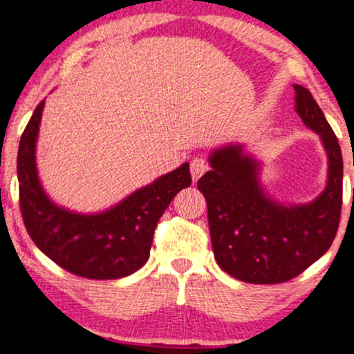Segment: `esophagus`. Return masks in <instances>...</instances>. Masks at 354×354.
<instances>
[{"mask_svg":"<svg viewBox=\"0 0 354 354\" xmlns=\"http://www.w3.org/2000/svg\"><path fill=\"white\" fill-rule=\"evenodd\" d=\"M189 168H191V176H193V181H198L203 174L208 171L209 165L205 158H194V160H191Z\"/></svg>","mask_w":354,"mask_h":354,"instance_id":"obj_1","label":"esophagus"}]
</instances>
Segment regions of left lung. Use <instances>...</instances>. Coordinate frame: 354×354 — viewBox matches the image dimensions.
I'll use <instances>...</instances> for the list:
<instances>
[{
  "instance_id": "1",
  "label": "left lung",
  "mask_w": 354,
  "mask_h": 354,
  "mask_svg": "<svg viewBox=\"0 0 354 354\" xmlns=\"http://www.w3.org/2000/svg\"><path fill=\"white\" fill-rule=\"evenodd\" d=\"M296 113L316 131L328 153V185L308 205L284 206L268 198L258 180V161L241 145L209 156L211 171L198 189L208 205L211 245L219 268L254 284L290 281L330 250L343 205V156L338 138L313 95L295 84Z\"/></svg>"
}]
</instances>
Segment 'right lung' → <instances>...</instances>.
<instances>
[{
  "instance_id": "right-lung-1",
  "label": "right lung",
  "mask_w": 354,
  "mask_h": 354,
  "mask_svg": "<svg viewBox=\"0 0 354 354\" xmlns=\"http://www.w3.org/2000/svg\"><path fill=\"white\" fill-rule=\"evenodd\" d=\"M44 101L24 128L18 149L19 209L35 245L63 270L88 279H116L135 273L149 258L154 228L183 188L191 185L189 165L135 191L115 208L80 214L46 196L36 169V138Z\"/></svg>"
}]
</instances>
